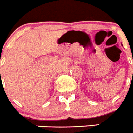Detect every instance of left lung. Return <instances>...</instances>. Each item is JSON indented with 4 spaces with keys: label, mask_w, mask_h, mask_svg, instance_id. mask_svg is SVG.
I'll return each mask as SVG.
<instances>
[{
    "label": "left lung",
    "mask_w": 133,
    "mask_h": 133,
    "mask_svg": "<svg viewBox=\"0 0 133 133\" xmlns=\"http://www.w3.org/2000/svg\"><path fill=\"white\" fill-rule=\"evenodd\" d=\"M132 61H133V58H132Z\"/></svg>",
    "instance_id": "left-lung-1"
}]
</instances>
